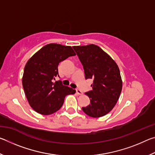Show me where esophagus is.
<instances>
[{
  "label": "esophagus",
  "mask_w": 155,
  "mask_h": 155,
  "mask_svg": "<svg viewBox=\"0 0 155 155\" xmlns=\"http://www.w3.org/2000/svg\"><path fill=\"white\" fill-rule=\"evenodd\" d=\"M76 91H77V94H78V95H82L83 94V92L81 91V90H80L79 89H78V88L76 90Z\"/></svg>",
  "instance_id": "34e87169"
}]
</instances>
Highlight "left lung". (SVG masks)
Segmentation results:
<instances>
[{
  "instance_id": "8db88e82",
  "label": "left lung",
  "mask_w": 155,
  "mask_h": 155,
  "mask_svg": "<svg viewBox=\"0 0 155 155\" xmlns=\"http://www.w3.org/2000/svg\"><path fill=\"white\" fill-rule=\"evenodd\" d=\"M73 48L83 65L85 79H93L92 90L85 93L90 104L82 110L90 117L104 116L115 107L121 93L119 68L109 54L94 44Z\"/></svg>"
}]
</instances>
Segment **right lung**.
<instances>
[{"mask_svg": "<svg viewBox=\"0 0 155 155\" xmlns=\"http://www.w3.org/2000/svg\"><path fill=\"white\" fill-rule=\"evenodd\" d=\"M70 46L49 44L42 47L27 61L22 77V86L31 107L42 115H51L61 108L65 96L75 90L59 80L58 65L68 57L74 56Z\"/></svg>", "mask_w": 155, "mask_h": 155, "instance_id": "add662e5", "label": "right lung"}]
</instances>
